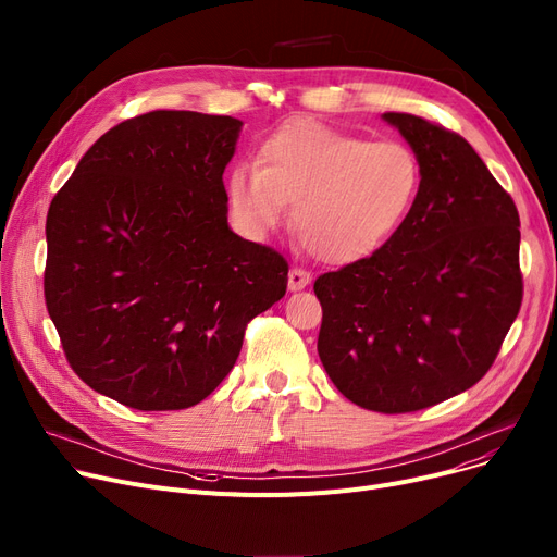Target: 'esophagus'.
<instances>
[{
	"label": "esophagus",
	"instance_id": "34e87169",
	"mask_svg": "<svg viewBox=\"0 0 557 557\" xmlns=\"http://www.w3.org/2000/svg\"><path fill=\"white\" fill-rule=\"evenodd\" d=\"M309 282H311V273H309V271L298 269V267H294V269L288 271V288H290V290H300V288H305Z\"/></svg>",
	"mask_w": 557,
	"mask_h": 557
}]
</instances>
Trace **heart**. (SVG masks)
Masks as SVG:
<instances>
[{"label": "heart", "mask_w": 557, "mask_h": 557, "mask_svg": "<svg viewBox=\"0 0 557 557\" xmlns=\"http://www.w3.org/2000/svg\"><path fill=\"white\" fill-rule=\"evenodd\" d=\"M422 187V162L399 139L370 141L296 120L261 141L257 162L227 173L237 230L261 242L286 216L318 259L347 263L382 250L406 223Z\"/></svg>", "instance_id": "obj_1"}]
</instances>
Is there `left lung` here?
<instances>
[{"mask_svg": "<svg viewBox=\"0 0 557 557\" xmlns=\"http://www.w3.org/2000/svg\"><path fill=\"white\" fill-rule=\"evenodd\" d=\"M422 162L395 237L313 282L318 357L361 408L413 413L472 388L492 368L523 298L519 212L458 133L384 112Z\"/></svg>", "mask_w": 557, "mask_h": 557, "instance_id": "left-lung-1", "label": "left lung"}]
</instances>
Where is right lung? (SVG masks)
Returning a JSON list of instances; mask_svg holds the SVG:
<instances>
[{
  "instance_id": "right-lung-1",
  "label": "right lung",
  "mask_w": 557,
  "mask_h": 557,
  "mask_svg": "<svg viewBox=\"0 0 557 557\" xmlns=\"http://www.w3.org/2000/svg\"><path fill=\"white\" fill-rule=\"evenodd\" d=\"M242 122L153 110L101 135L47 214L45 305L72 370L135 411L208 397L288 263L227 227Z\"/></svg>"
}]
</instances>
